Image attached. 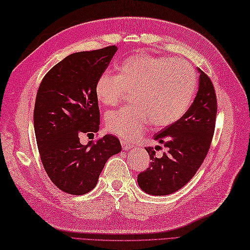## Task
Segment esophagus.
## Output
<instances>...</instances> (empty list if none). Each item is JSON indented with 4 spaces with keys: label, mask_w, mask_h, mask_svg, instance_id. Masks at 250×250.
I'll return each instance as SVG.
<instances>
[{
    "label": "esophagus",
    "mask_w": 250,
    "mask_h": 250,
    "mask_svg": "<svg viewBox=\"0 0 250 250\" xmlns=\"http://www.w3.org/2000/svg\"><path fill=\"white\" fill-rule=\"evenodd\" d=\"M121 146H122V149H124V150H129V149H131L132 147H133L131 144H129V143H126L125 141H121Z\"/></svg>",
    "instance_id": "1"
}]
</instances>
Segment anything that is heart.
Instances as JSON below:
<instances>
[{"label": "heart", "mask_w": 250, "mask_h": 250, "mask_svg": "<svg viewBox=\"0 0 250 250\" xmlns=\"http://www.w3.org/2000/svg\"><path fill=\"white\" fill-rule=\"evenodd\" d=\"M196 91V74L188 62L146 54L133 55L117 67V75L105 72L94 86L95 98L115 106L132 92L128 108L106 115V128L126 141L141 136L147 125L164 128L187 113Z\"/></svg>", "instance_id": "b5f03b06"}]
</instances>
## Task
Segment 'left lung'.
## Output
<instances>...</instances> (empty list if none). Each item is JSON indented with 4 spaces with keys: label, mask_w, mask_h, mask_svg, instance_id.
Wrapping results in <instances>:
<instances>
[{
    "label": "left lung",
    "mask_w": 250,
    "mask_h": 250,
    "mask_svg": "<svg viewBox=\"0 0 250 250\" xmlns=\"http://www.w3.org/2000/svg\"><path fill=\"white\" fill-rule=\"evenodd\" d=\"M200 72L196 97L182 118L153 135L167 148L161 158L156 157L157 148L147 147L150 167L137 176L143 191L151 195H167L176 192L192 178L209 150L213 140L217 98L213 83L204 72Z\"/></svg>",
    "instance_id": "1"
}]
</instances>
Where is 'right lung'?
Instances as JSON below:
<instances>
[{"label":"right lung","mask_w":250,"mask_h":250,"mask_svg":"<svg viewBox=\"0 0 250 250\" xmlns=\"http://www.w3.org/2000/svg\"><path fill=\"white\" fill-rule=\"evenodd\" d=\"M116 46L75 52L46 74L36 94L34 131L42 163L50 180L68 194L82 195L98 184L108 159L120 152L119 140L105 135L83 145V133H97L100 110L94 86Z\"/></svg>","instance_id":"right-lung-1"}]
</instances>
